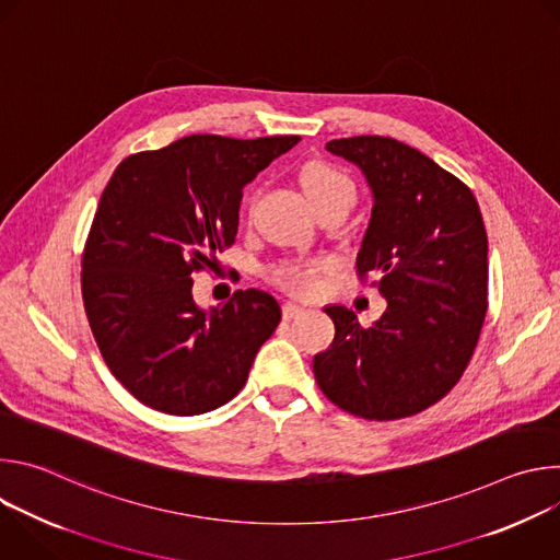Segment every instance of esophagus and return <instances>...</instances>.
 Segmentation results:
<instances>
[{
  "instance_id": "34e87169",
  "label": "esophagus",
  "mask_w": 560,
  "mask_h": 560,
  "mask_svg": "<svg viewBox=\"0 0 560 560\" xmlns=\"http://www.w3.org/2000/svg\"><path fill=\"white\" fill-rule=\"evenodd\" d=\"M303 312H305V307L299 305V303H292V301L283 303V318H294V316H299Z\"/></svg>"
}]
</instances>
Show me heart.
I'll return each mask as SVG.
<instances>
[{
    "label": "heart",
    "instance_id": "heart-1",
    "mask_svg": "<svg viewBox=\"0 0 560 560\" xmlns=\"http://www.w3.org/2000/svg\"><path fill=\"white\" fill-rule=\"evenodd\" d=\"M303 186H305V192H307L312 206L328 201V199H337V197H350L354 201V197H357L352 182L343 173H339L337 168H332L328 164L307 166L303 173ZM322 270H326L324 261L290 264V266H281L275 272V279L292 292L310 294L316 290L318 275H322Z\"/></svg>",
    "mask_w": 560,
    "mask_h": 560
}]
</instances>
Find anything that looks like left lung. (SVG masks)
I'll use <instances>...</instances> for the list:
<instances>
[{"label": "left lung", "instance_id": "8db88e82", "mask_svg": "<svg viewBox=\"0 0 560 560\" xmlns=\"http://www.w3.org/2000/svg\"><path fill=\"white\" fill-rule=\"evenodd\" d=\"M354 164L372 195L357 255L387 301L363 328L346 305H326L335 341L312 361L318 387L341 410L376 421L417 415L465 372L488 312V234L471 190L430 156L389 137L326 143Z\"/></svg>", "mask_w": 560, "mask_h": 560}]
</instances>
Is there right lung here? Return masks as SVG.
Here are the masks:
<instances>
[{
  "label": "right lung",
  "instance_id": "add662e5",
  "mask_svg": "<svg viewBox=\"0 0 560 560\" xmlns=\"http://www.w3.org/2000/svg\"><path fill=\"white\" fill-rule=\"evenodd\" d=\"M299 139L190 135L113 173L86 242L82 294L106 365L141 404L192 417L246 385L281 307L257 288L203 307L192 275L232 246L246 184Z\"/></svg>",
  "mask_w": 560,
  "mask_h": 560
}]
</instances>
